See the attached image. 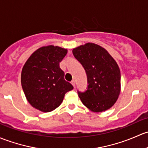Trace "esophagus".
Masks as SVG:
<instances>
[{"label": "esophagus", "mask_w": 148, "mask_h": 148, "mask_svg": "<svg viewBox=\"0 0 148 148\" xmlns=\"http://www.w3.org/2000/svg\"><path fill=\"white\" fill-rule=\"evenodd\" d=\"M71 84L73 85V86H74V87L75 86V81L72 80V81H71Z\"/></svg>", "instance_id": "1"}]
</instances>
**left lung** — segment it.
Instances as JSON below:
<instances>
[{"label":"left lung","instance_id":"left-lung-1","mask_svg":"<svg viewBox=\"0 0 148 148\" xmlns=\"http://www.w3.org/2000/svg\"><path fill=\"white\" fill-rule=\"evenodd\" d=\"M72 52L86 74V90L77 91L84 105L94 112L113 106L121 91V72L114 59L104 48L94 43L74 48Z\"/></svg>","mask_w":148,"mask_h":148}]
</instances>
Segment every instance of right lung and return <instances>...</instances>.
<instances>
[{
    "instance_id": "1",
    "label": "right lung",
    "mask_w": 148,
    "mask_h": 148,
    "mask_svg": "<svg viewBox=\"0 0 148 148\" xmlns=\"http://www.w3.org/2000/svg\"><path fill=\"white\" fill-rule=\"evenodd\" d=\"M67 50L49 45L37 49L22 70L21 84L27 100L32 106L42 112L57 108L66 92L74 88L64 79L60 62Z\"/></svg>"
}]
</instances>
